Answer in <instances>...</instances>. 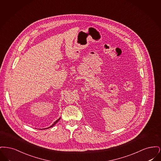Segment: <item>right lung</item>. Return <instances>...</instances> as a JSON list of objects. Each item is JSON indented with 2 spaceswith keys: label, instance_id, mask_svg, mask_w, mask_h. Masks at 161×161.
I'll list each match as a JSON object with an SVG mask.
<instances>
[{
  "label": "right lung",
  "instance_id": "right-lung-1",
  "mask_svg": "<svg viewBox=\"0 0 161 161\" xmlns=\"http://www.w3.org/2000/svg\"><path fill=\"white\" fill-rule=\"evenodd\" d=\"M60 118H59V119H57V121H55V123H54V124H53V125H51V126H50V127H48V128H51V127H53V126H54V125H55V124H57V122H58V121H59V120H60ZM48 128H46V129H48Z\"/></svg>",
  "mask_w": 161,
  "mask_h": 161
}]
</instances>
